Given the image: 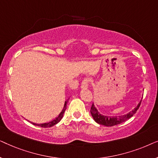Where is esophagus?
<instances>
[{"label": "esophagus", "mask_w": 158, "mask_h": 158, "mask_svg": "<svg viewBox=\"0 0 158 158\" xmlns=\"http://www.w3.org/2000/svg\"><path fill=\"white\" fill-rule=\"evenodd\" d=\"M89 79L84 78L81 82V88H87L88 86V83H89Z\"/></svg>", "instance_id": "esophagus-1"}]
</instances>
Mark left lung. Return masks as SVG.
Here are the masks:
<instances>
[{
    "mask_svg": "<svg viewBox=\"0 0 158 158\" xmlns=\"http://www.w3.org/2000/svg\"><path fill=\"white\" fill-rule=\"evenodd\" d=\"M142 101H140L139 104L135 109L129 112V114H126V115H123L120 116H103L97 111V109L95 108L94 105L92 104L91 108H90V113L93 117H94V120L98 123L99 124L104 125L106 127H113L115 125L119 124L121 123L124 122L125 121L129 119V118H131L134 114H136V112L137 111V110L139 109L141 104Z\"/></svg>",
    "mask_w": 158,
    "mask_h": 158,
    "instance_id": "1",
    "label": "left lung"
}]
</instances>
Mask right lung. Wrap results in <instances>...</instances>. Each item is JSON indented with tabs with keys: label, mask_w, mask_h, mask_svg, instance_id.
I'll return each mask as SVG.
<instances>
[{
	"label": "right lung",
	"mask_w": 158,
	"mask_h": 158,
	"mask_svg": "<svg viewBox=\"0 0 158 158\" xmlns=\"http://www.w3.org/2000/svg\"><path fill=\"white\" fill-rule=\"evenodd\" d=\"M68 100H69V98L68 99ZM68 100H67V101H65V103H64V108H63V109H62V111L61 113L60 114V115L58 116L57 118H55V119L52 121V122H48V123H44V124H34V123H32V124H33L34 125H36V126H39V127H44V128H47V127H51L54 126V125L57 124V123L59 122L62 119V116H63L64 112V111H65V109H66V108H67V107H66V104H67V102H68Z\"/></svg>",
	"instance_id": "add662e5"
}]
</instances>
